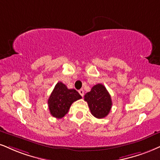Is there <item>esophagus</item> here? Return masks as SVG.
<instances>
[{
    "label": "esophagus",
    "instance_id": "1",
    "mask_svg": "<svg viewBox=\"0 0 160 160\" xmlns=\"http://www.w3.org/2000/svg\"><path fill=\"white\" fill-rule=\"evenodd\" d=\"M78 92H79V94L82 96H84V90H82V89H81V90H78Z\"/></svg>",
    "mask_w": 160,
    "mask_h": 160
}]
</instances>
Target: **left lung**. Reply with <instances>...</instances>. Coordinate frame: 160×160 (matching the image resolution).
<instances>
[{"mask_svg": "<svg viewBox=\"0 0 160 160\" xmlns=\"http://www.w3.org/2000/svg\"><path fill=\"white\" fill-rule=\"evenodd\" d=\"M92 115L97 119H102L108 115L112 107L111 97L103 84H98L84 95Z\"/></svg>", "mask_w": 160, "mask_h": 160, "instance_id": "left-lung-1", "label": "left lung"}]
</instances>
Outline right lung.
Wrapping results in <instances>:
<instances>
[{
	"instance_id": "obj_1",
	"label": "right lung",
	"mask_w": 160,
	"mask_h": 160,
	"mask_svg": "<svg viewBox=\"0 0 160 160\" xmlns=\"http://www.w3.org/2000/svg\"><path fill=\"white\" fill-rule=\"evenodd\" d=\"M80 98L82 96L76 90L68 89L62 82H58L48 99L51 115L57 119L64 117L68 113L71 104Z\"/></svg>"
}]
</instances>
